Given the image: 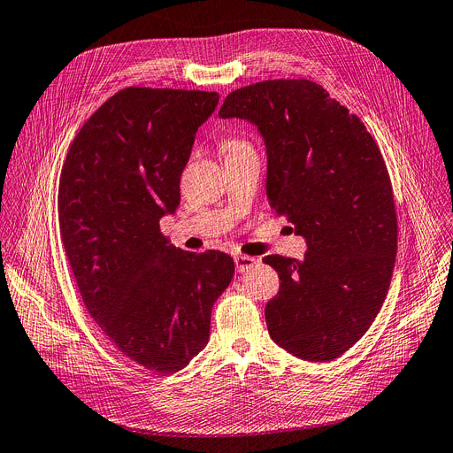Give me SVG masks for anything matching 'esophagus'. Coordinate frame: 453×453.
I'll list each match as a JSON object with an SVG mask.
<instances>
[{"mask_svg": "<svg viewBox=\"0 0 453 453\" xmlns=\"http://www.w3.org/2000/svg\"><path fill=\"white\" fill-rule=\"evenodd\" d=\"M234 263H235V270H237L239 273H242V272H247L249 268H252V266H256V265H257V257L237 254V256L234 257Z\"/></svg>", "mask_w": 453, "mask_h": 453, "instance_id": "34e87169", "label": "esophagus"}]
</instances>
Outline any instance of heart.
I'll list each match as a JSON object with an SVG mask.
<instances>
[{
	"instance_id": "obj_1",
	"label": "heart",
	"mask_w": 453,
	"mask_h": 453,
	"mask_svg": "<svg viewBox=\"0 0 453 453\" xmlns=\"http://www.w3.org/2000/svg\"><path fill=\"white\" fill-rule=\"evenodd\" d=\"M245 147H250L247 142H242V139H226V142L221 145V149L225 150V154L228 152H234V150H239V149H245Z\"/></svg>"
}]
</instances>
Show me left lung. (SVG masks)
<instances>
[{
	"label": "left lung",
	"mask_w": 453,
	"mask_h": 453,
	"mask_svg": "<svg viewBox=\"0 0 453 453\" xmlns=\"http://www.w3.org/2000/svg\"><path fill=\"white\" fill-rule=\"evenodd\" d=\"M219 118L259 128L270 204L306 239L303 261L263 259L281 281L265 308L270 337L304 361L337 359L377 318L397 254L392 181L375 139L310 80L237 88Z\"/></svg>",
	"instance_id": "1"
}]
</instances>
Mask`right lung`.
I'll return each instance as SVG.
<instances>
[{"instance_id": "1", "label": "right lung", "mask_w": 453, "mask_h": 453, "mask_svg": "<svg viewBox=\"0 0 453 453\" xmlns=\"http://www.w3.org/2000/svg\"><path fill=\"white\" fill-rule=\"evenodd\" d=\"M218 101V92L123 88L87 119L61 168L59 232L85 308L119 352L156 373L203 350L234 275L230 256L176 249L159 228Z\"/></svg>"}]
</instances>
